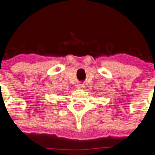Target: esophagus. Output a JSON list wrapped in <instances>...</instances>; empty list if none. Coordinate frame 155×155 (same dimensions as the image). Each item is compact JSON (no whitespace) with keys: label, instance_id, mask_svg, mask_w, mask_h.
I'll use <instances>...</instances> for the list:
<instances>
[{"label":"esophagus","instance_id":"obj_1","mask_svg":"<svg viewBox=\"0 0 155 155\" xmlns=\"http://www.w3.org/2000/svg\"><path fill=\"white\" fill-rule=\"evenodd\" d=\"M84 85L82 84H78L77 86H76V89H84Z\"/></svg>","mask_w":155,"mask_h":155}]
</instances>
